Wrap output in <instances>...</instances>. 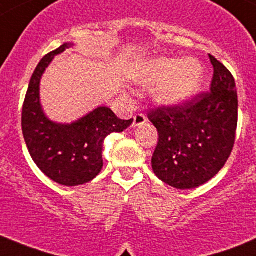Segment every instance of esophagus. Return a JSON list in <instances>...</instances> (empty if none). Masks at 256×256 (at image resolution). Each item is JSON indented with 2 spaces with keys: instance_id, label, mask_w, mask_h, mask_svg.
I'll return each mask as SVG.
<instances>
[{
  "instance_id": "1",
  "label": "esophagus",
  "mask_w": 256,
  "mask_h": 256,
  "mask_svg": "<svg viewBox=\"0 0 256 256\" xmlns=\"http://www.w3.org/2000/svg\"><path fill=\"white\" fill-rule=\"evenodd\" d=\"M147 122V116L142 113H138L133 116V126H140Z\"/></svg>"
}]
</instances>
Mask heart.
<instances>
[{
  "mask_svg": "<svg viewBox=\"0 0 256 256\" xmlns=\"http://www.w3.org/2000/svg\"><path fill=\"white\" fill-rule=\"evenodd\" d=\"M136 80L142 85L158 82L153 96L160 104L174 106L191 98L201 86L204 69L197 60L158 58L140 65Z\"/></svg>",
  "mask_w": 256,
  "mask_h": 256,
  "instance_id": "b5f03b06",
  "label": "heart"
}]
</instances>
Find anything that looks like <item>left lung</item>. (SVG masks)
<instances>
[{
  "instance_id": "obj_1",
  "label": "left lung",
  "mask_w": 256,
  "mask_h": 256,
  "mask_svg": "<svg viewBox=\"0 0 256 256\" xmlns=\"http://www.w3.org/2000/svg\"><path fill=\"white\" fill-rule=\"evenodd\" d=\"M208 58L214 66L208 92L178 106H160L148 113L158 130L153 172L174 188H194L210 181L225 166L235 143V79L218 59Z\"/></svg>"
}]
</instances>
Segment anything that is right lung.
<instances>
[{"mask_svg": "<svg viewBox=\"0 0 256 256\" xmlns=\"http://www.w3.org/2000/svg\"><path fill=\"white\" fill-rule=\"evenodd\" d=\"M72 46L64 44L41 59L36 66L22 106V134L36 166L56 184L78 186L96 178L103 167L106 136L123 132L133 119H119L106 106H99L72 124L51 122L40 104V80L55 55Z\"/></svg>", "mask_w": 256, "mask_h": 256, "instance_id": "obj_1", "label": "right lung"}]
</instances>
